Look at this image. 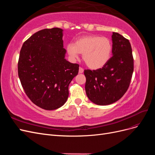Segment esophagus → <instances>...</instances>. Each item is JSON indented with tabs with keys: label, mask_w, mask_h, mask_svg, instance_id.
Returning a JSON list of instances; mask_svg holds the SVG:
<instances>
[{
	"label": "esophagus",
	"mask_w": 155,
	"mask_h": 155,
	"mask_svg": "<svg viewBox=\"0 0 155 155\" xmlns=\"http://www.w3.org/2000/svg\"><path fill=\"white\" fill-rule=\"evenodd\" d=\"M83 71H84L83 68H82L81 67H79V74H82L83 72Z\"/></svg>",
	"instance_id": "34e87169"
}]
</instances>
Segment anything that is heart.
Masks as SVG:
<instances>
[{"mask_svg":"<svg viewBox=\"0 0 155 155\" xmlns=\"http://www.w3.org/2000/svg\"><path fill=\"white\" fill-rule=\"evenodd\" d=\"M112 46L109 39L97 35H88L79 38L74 43L67 46V51L72 59L82 54L87 66L92 70L104 67L109 61Z\"/></svg>","mask_w":155,"mask_h":155,"instance_id":"heart-1","label":"heart"}]
</instances>
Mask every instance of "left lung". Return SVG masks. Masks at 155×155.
<instances>
[{"label": "left lung", "instance_id": "obj_1", "mask_svg": "<svg viewBox=\"0 0 155 155\" xmlns=\"http://www.w3.org/2000/svg\"><path fill=\"white\" fill-rule=\"evenodd\" d=\"M112 56L104 67L85 70L87 96L94 104L107 105L119 100L127 91L134 70L128 39L118 33L112 35Z\"/></svg>", "mask_w": 155, "mask_h": 155}]
</instances>
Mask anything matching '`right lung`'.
<instances>
[{
    "mask_svg": "<svg viewBox=\"0 0 155 155\" xmlns=\"http://www.w3.org/2000/svg\"><path fill=\"white\" fill-rule=\"evenodd\" d=\"M63 30L59 28L37 31L22 45L18 75L27 96L45 110L63 106L68 97V86L77 76L79 64L65 59Z\"/></svg>",
    "mask_w": 155,
    "mask_h": 155,
    "instance_id": "obj_1",
    "label": "right lung"
}]
</instances>
